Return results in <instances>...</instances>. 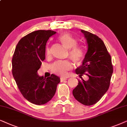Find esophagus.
I'll return each instance as SVG.
<instances>
[{"mask_svg": "<svg viewBox=\"0 0 127 127\" xmlns=\"http://www.w3.org/2000/svg\"><path fill=\"white\" fill-rule=\"evenodd\" d=\"M67 79V78H64V77H61L60 78V80H61V81H65V80H66Z\"/></svg>", "mask_w": 127, "mask_h": 127, "instance_id": "1", "label": "esophagus"}]
</instances>
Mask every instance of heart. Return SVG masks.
Returning <instances> with one entry per match:
<instances>
[{
	"label": "heart",
	"instance_id": "obj_1",
	"mask_svg": "<svg viewBox=\"0 0 127 127\" xmlns=\"http://www.w3.org/2000/svg\"><path fill=\"white\" fill-rule=\"evenodd\" d=\"M59 41L63 46L68 49V55L74 63L78 64L82 62L84 57V49L80 46H77V41L75 38L68 33L61 35L59 38ZM50 49L48 48L46 50L47 56L50 55ZM72 68V64L69 62H57L51 65V70L53 73L62 76H65L67 71Z\"/></svg>",
	"mask_w": 127,
	"mask_h": 127
}]
</instances>
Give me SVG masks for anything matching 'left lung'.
<instances>
[{
	"label": "left lung",
	"mask_w": 127,
	"mask_h": 127,
	"mask_svg": "<svg viewBox=\"0 0 127 127\" xmlns=\"http://www.w3.org/2000/svg\"><path fill=\"white\" fill-rule=\"evenodd\" d=\"M87 40L88 50L82 64L76 68L81 80L72 91L76 100L86 106L95 104L109 88L113 72L111 56L104 42L96 35L81 30ZM89 77L84 80L82 75Z\"/></svg>",
	"instance_id": "obj_1"
}]
</instances>
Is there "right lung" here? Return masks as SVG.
<instances>
[{
	"label": "right lung",
	"instance_id": "right-lung-1",
	"mask_svg": "<svg viewBox=\"0 0 127 127\" xmlns=\"http://www.w3.org/2000/svg\"><path fill=\"white\" fill-rule=\"evenodd\" d=\"M56 32L38 30L20 40L12 59V74L24 98L32 103L42 105L55 95L60 79L55 74L47 78L38 74L45 59L46 42Z\"/></svg>",
	"mask_w": 127,
	"mask_h": 127
}]
</instances>
